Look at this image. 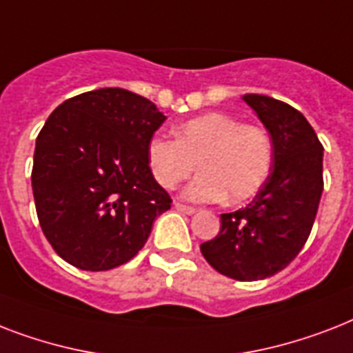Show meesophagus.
I'll return each mask as SVG.
<instances>
[{"label":"esophagus","mask_w":353,"mask_h":353,"mask_svg":"<svg viewBox=\"0 0 353 353\" xmlns=\"http://www.w3.org/2000/svg\"><path fill=\"white\" fill-rule=\"evenodd\" d=\"M174 207H176V210L183 212V214H194V212H196V209H194V207L183 205V203H179V201H176V203H174Z\"/></svg>","instance_id":"34e87169"}]
</instances>
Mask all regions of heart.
<instances>
[{
  "label": "heart",
  "instance_id": "heart-1",
  "mask_svg": "<svg viewBox=\"0 0 353 353\" xmlns=\"http://www.w3.org/2000/svg\"><path fill=\"white\" fill-rule=\"evenodd\" d=\"M174 135L150 139V170L161 187L176 188L198 163L201 174L185 188V198L192 201L245 203L260 192L273 168L274 144L268 130L241 124L229 113L188 119L177 124Z\"/></svg>",
  "mask_w": 353,
  "mask_h": 353
}]
</instances>
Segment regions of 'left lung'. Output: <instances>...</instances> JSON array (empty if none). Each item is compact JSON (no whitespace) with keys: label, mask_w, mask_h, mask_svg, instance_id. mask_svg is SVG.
I'll list each match as a JSON object with an SVG mask.
<instances>
[{"label":"left lung","mask_w":353,"mask_h":353,"mask_svg":"<svg viewBox=\"0 0 353 353\" xmlns=\"http://www.w3.org/2000/svg\"><path fill=\"white\" fill-rule=\"evenodd\" d=\"M271 133L274 161L268 181L245 209L221 214L216 238L199 245L229 279L251 282L288 268L312 232L323 194V144L299 110L265 95H245Z\"/></svg>","instance_id":"1"}]
</instances>
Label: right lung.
Here are the masks:
<instances>
[{
	"mask_svg": "<svg viewBox=\"0 0 353 353\" xmlns=\"http://www.w3.org/2000/svg\"><path fill=\"white\" fill-rule=\"evenodd\" d=\"M154 102L121 88L71 97L36 137L38 221L60 258L84 271L132 260L172 199L150 170V139L165 122Z\"/></svg>",
	"mask_w": 353,
	"mask_h": 353,
	"instance_id": "add662e5",
	"label": "right lung"
}]
</instances>
